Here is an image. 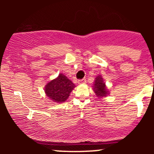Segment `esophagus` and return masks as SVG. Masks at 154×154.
<instances>
[{
    "instance_id": "obj_1",
    "label": "esophagus",
    "mask_w": 154,
    "mask_h": 154,
    "mask_svg": "<svg viewBox=\"0 0 154 154\" xmlns=\"http://www.w3.org/2000/svg\"><path fill=\"white\" fill-rule=\"evenodd\" d=\"M78 83H79V84H85V83H86V79H79Z\"/></svg>"
}]
</instances>
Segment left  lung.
<instances>
[{
    "label": "left lung",
    "instance_id": "left-lung-1",
    "mask_svg": "<svg viewBox=\"0 0 154 154\" xmlns=\"http://www.w3.org/2000/svg\"><path fill=\"white\" fill-rule=\"evenodd\" d=\"M93 90H94L95 94L98 97H105L109 93L105 82H103V78L100 76H98L95 78Z\"/></svg>",
    "mask_w": 154,
    "mask_h": 154
}]
</instances>
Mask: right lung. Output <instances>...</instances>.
<instances>
[{
	"label": "right lung",
	"mask_w": 154,
	"mask_h": 154,
	"mask_svg": "<svg viewBox=\"0 0 154 154\" xmlns=\"http://www.w3.org/2000/svg\"><path fill=\"white\" fill-rule=\"evenodd\" d=\"M75 85L63 74H60L57 78L53 79L45 85V93L49 99L54 102L63 103L69 96Z\"/></svg>",
	"instance_id": "obj_1"
}]
</instances>
